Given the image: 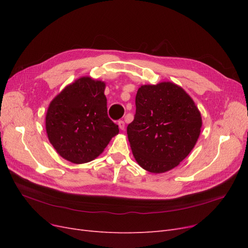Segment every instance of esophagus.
<instances>
[{
	"mask_svg": "<svg viewBox=\"0 0 248 248\" xmlns=\"http://www.w3.org/2000/svg\"><path fill=\"white\" fill-rule=\"evenodd\" d=\"M118 125H119V128L121 130L125 129V122L123 121V120H120V121H118Z\"/></svg>",
	"mask_w": 248,
	"mask_h": 248,
	"instance_id": "obj_1",
	"label": "esophagus"
}]
</instances>
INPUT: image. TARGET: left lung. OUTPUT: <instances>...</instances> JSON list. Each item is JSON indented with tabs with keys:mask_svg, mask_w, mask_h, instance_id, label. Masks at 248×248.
Segmentation results:
<instances>
[{
	"mask_svg": "<svg viewBox=\"0 0 248 248\" xmlns=\"http://www.w3.org/2000/svg\"><path fill=\"white\" fill-rule=\"evenodd\" d=\"M127 126L134 158L151 172L176 168L200 137L202 117L190 96L172 82L141 86Z\"/></svg>",
	"mask_w": 248,
	"mask_h": 248,
	"instance_id": "left-lung-1",
	"label": "left lung"
}]
</instances>
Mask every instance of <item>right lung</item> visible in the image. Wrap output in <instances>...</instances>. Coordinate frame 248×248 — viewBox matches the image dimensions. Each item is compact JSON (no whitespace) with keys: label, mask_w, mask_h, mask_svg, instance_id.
<instances>
[{"label":"right lung","mask_w":248,"mask_h":248,"mask_svg":"<svg viewBox=\"0 0 248 248\" xmlns=\"http://www.w3.org/2000/svg\"><path fill=\"white\" fill-rule=\"evenodd\" d=\"M106 84L81 78L49 104L46 126L50 144L63 158L86 163L99 156L119 126L108 116Z\"/></svg>","instance_id":"obj_1"}]
</instances>
